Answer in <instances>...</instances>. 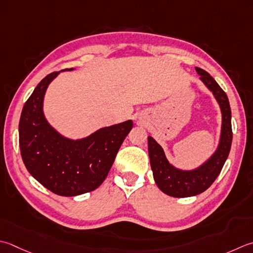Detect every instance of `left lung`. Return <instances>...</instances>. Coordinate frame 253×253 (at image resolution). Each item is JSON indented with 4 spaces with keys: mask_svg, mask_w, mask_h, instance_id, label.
<instances>
[{
    "mask_svg": "<svg viewBox=\"0 0 253 253\" xmlns=\"http://www.w3.org/2000/svg\"><path fill=\"white\" fill-rule=\"evenodd\" d=\"M195 69L201 76V80L212 92L220 105L222 114L220 142L218 149L211 159L199 169L182 171L172 167L159 143L152 137H148V151L156 184L163 193L173 197L194 196L209 189L219 175L228 158L232 141L231 110L228 97L209 72L197 67Z\"/></svg>",
    "mask_w": 253,
    "mask_h": 253,
    "instance_id": "1",
    "label": "left lung"
}]
</instances>
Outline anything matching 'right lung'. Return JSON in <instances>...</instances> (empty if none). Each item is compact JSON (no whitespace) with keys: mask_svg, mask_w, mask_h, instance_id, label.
<instances>
[{"mask_svg":"<svg viewBox=\"0 0 253 253\" xmlns=\"http://www.w3.org/2000/svg\"><path fill=\"white\" fill-rule=\"evenodd\" d=\"M58 73L43 78L25 103L19 149L26 169L41 184L57 195L76 196L97 189L106 179L132 122L102 128L81 140L59 135L42 113L44 92Z\"/></svg>","mask_w":253,"mask_h":253,"instance_id":"add662e5","label":"right lung"}]
</instances>
